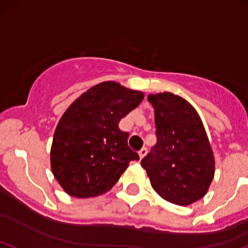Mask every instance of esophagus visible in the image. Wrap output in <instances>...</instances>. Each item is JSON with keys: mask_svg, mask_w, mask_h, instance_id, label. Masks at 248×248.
Segmentation results:
<instances>
[{"mask_svg": "<svg viewBox=\"0 0 248 248\" xmlns=\"http://www.w3.org/2000/svg\"><path fill=\"white\" fill-rule=\"evenodd\" d=\"M146 155H147V148L144 147V148H141V150L139 151V158H140V159L144 158Z\"/></svg>", "mask_w": 248, "mask_h": 248, "instance_id": "1", "label": "esophagus"}]
</instances>
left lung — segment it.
Wrapping results in <instances>:
<instances>
[{
    "mask_svg": "<svg viewBox=\"0 0 248 248\" xmlns=\"http://www.w3.org/2000/svg\"><path fill=\"white\" fill-rule=\"evenodd\" d=\"M157 144L141 160L151 186L178 205L203 199L215 174V158L196 109L174 93H150Z\"/></svg>",
    "mask_w": 248,
    "mask_h": 248,
    "instance_id": "1",
    "label": "left lung"
}]
</instances>
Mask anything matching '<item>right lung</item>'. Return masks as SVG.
Instances as JSON below:
<instances>
[{"label": "right lung", "mask_w": 248, "mask_h": 248, "mask_svg": "<svg viewBox=\"0 0 248 248\" xmlns=\"http://www.w3.org/2000/svg\"><path fill=\"white\" fill-rule=\"evenodd\" d=\"M142 98V91L107 80L70 104L57 124L49 152L52 173L67 195L89 199L106 194L129 163L139 160L119 122Z\"/></svg>", "instance_id": "right-lung-1"}]
</instances>
